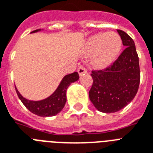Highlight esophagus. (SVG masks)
I'll return each mask as SVG.
<instances>
[{
    "instance_id": "1",
    "label": "esophagus",
    "mask_w": 153,
    "mask_h": 153,
    "mask_svg": "<svg viewBox=\"0 0 153 153\" xmlns=\"http://www.w3.org/2000/svg\"><path fill=\"white\" fill-rule=\"evenodd\" d=\"M77 72L79 73V75H82L84 73H87V69L83 66H80V68H78L77 69Z\"/></svg>"
}]
</instances>
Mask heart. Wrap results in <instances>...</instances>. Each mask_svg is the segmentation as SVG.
I'll return each instance as SVG.
<instances>
[{
    "mask_svg": "<svg viewBox=\"0 0 153 153\" xmlns=\"http://www.w3.org/2000/svg\"><path fill=\"white\" fill-rule=\"evenodd\" d=\"M122 48V39L114 32L98 33L87 42L86 52L92 54V64L96 68H105L114 61Z\"/></svg>",
    "mask_w": 153,
    "mask_h": 153,
    "instance_id": "b5f03b06",
    "label": "heart"
}]
</instances>
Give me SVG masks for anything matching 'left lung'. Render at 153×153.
Here are the masks:
<instances>
[{
  "label": "left lung",
  "instance_id": "obj_1",
  "mask_svg": "<svg viewBox=\"0 0 153 153\" xmlns=\"http://www.w3.org/2000/svg\"><path fill=\"white\" fill-rule=\"evenodd\" d=\"M125 50L110 66L92 70L93 84L89 98L96 109L114 113L128 105L136 96L140 84V66L134 40L122 30H117Z\"/></svg>",
  "mask_w": 153,
  "mask_h": 153
}]
</instances>
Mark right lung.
Instances as JSON below:
<instances>
[{"instance_id":"1","label":"right lung","mask_w":153,"mask_h":153,"mask_svg":"<svg viewBox=\"0 0 153 153\" xmlns=\"http://www.w3.org/2000/svg\"><path fill=\"white\" fill-rule=\"evenodd\" d=\"M39 30H41L39 29V30H33L31 33L37 32ZM78 79H79V74L77 72L65 76L55 91L48 98L39 101H31L27 100L20 95L16 88V91L23 104L31 113L41 117H51L57 114L63 109L66 102L67 88H69L71 83L75 82Z\"/></svg>"}]
</instances>
